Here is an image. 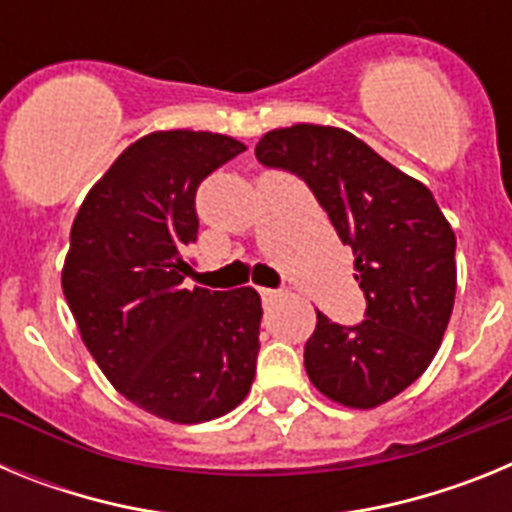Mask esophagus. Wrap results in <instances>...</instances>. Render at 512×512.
Listing matches in <instances>:
<instances>
[{
	"label": "esophagus",
	"mask_w": 512,
	"mask_h": 512,
	"mask_svg": "<svg viewBox=\"0 0 512 512\" xmlns=\"http://www.w3.org/2000/svg\"><path fill=\"white\" fill-rule=\"evenodd\" d=\"M259 295H261V300H264V302H271V300H277V297H279V289L261 287V289H259Z\"/></svg>",
	"instance_id": "esophagus-1"
}]
</instances>
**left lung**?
Masks as SVG:
<instances>
[{"label": "left lung", "instance_id": "8db88e82", "mask_svg": "<svg viewBox=\"0 0 512 512\" xmlns=\"http://www.w3.org/2000/svg\"><path fill=\"white\" fill-rule=\"evenodd\" d=\"M266 169L295 174L354 248L364 320L318 312L305 343L310 382L348 408H377L428 369L456 295V238L431 189L341 128L292 125L256 146Z\"/></svg>", "mask_w": 512, "mask_h": 512}]
</instances>
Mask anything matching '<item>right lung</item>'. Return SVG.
<instances>
[{
  "label": "right lung",
  "instance_id": "right-lung-1",
  "mask_svg": "<svg viewBox=\"0 0 512 512\" xmlns=\"http://www.w3.org/2000/svg\"><path fill=\"white\" fill-rule=\"evenodd\" d=\"M243 151L228 135H146L94 184L71 228L61 284L89 354L120 395L171 423L230 413L256 377L259 292L182 284L197 189Z\"/></svg>",
  "mask_w": 512,
  "mask_h": 512
}]
</instances>
